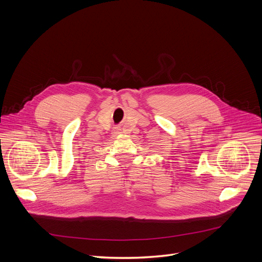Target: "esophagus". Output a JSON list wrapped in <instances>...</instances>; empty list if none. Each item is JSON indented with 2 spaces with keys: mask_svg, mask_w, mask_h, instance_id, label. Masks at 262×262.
<instances>
[{
  "mask_svg": "<svg viewBox=\"0 0 262 262\" xmlns=\"http://www.w3.org/2000/svg\"><path fill=\"white\" fill-rule=\"evenodd\" d=\"M119 130H120V129H119L118 127H116V128H115V133H116V134H118V133H119Z\"/></svg>",
  "mask_w": 262,
  "mask_h": 262,
  "instance_id": "1",
  "label": "esophagus"
}]
</instances>
